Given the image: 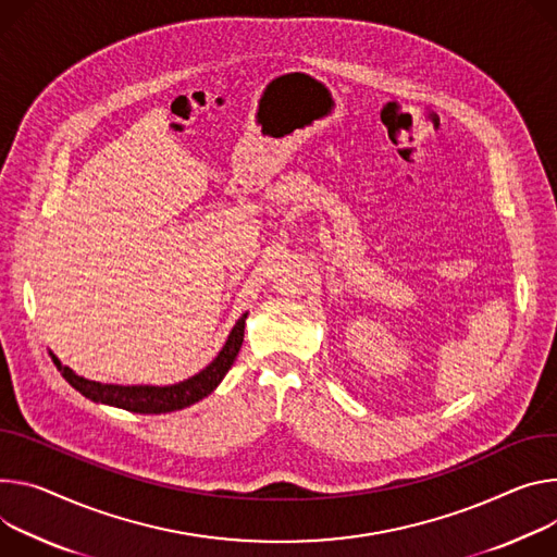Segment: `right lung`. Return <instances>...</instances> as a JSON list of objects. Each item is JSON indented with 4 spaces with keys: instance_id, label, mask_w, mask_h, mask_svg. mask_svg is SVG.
<instances>
[{
    "instance_id": "obj_1",
    "label": "right lung",
    "mask_w": 557,
    "mask_h": 557,
    "mask_svg": "<svg viewBox=\"0 0 557 557\" xmlns=\"http://www.w3.org/2000/svg\"><path fill=\"white\" fill-rule=\"evenodd\" d=\"M244 313L237 324L233 326L224 348L218 352V358L207 367L201 369L197 375L171 384V386H122V384H102V382H92L86 380L77 373H73L69 367H62V362L50 352L58 371L62 377L79 391L84 397L99 401V404H109V407H117L131 413H144V416H160V413H171L190 407V404L205 399L209 393L218 388V384L224 380L228 369L233 367L237 352L244 342V324H246Z\"/></svg>"
}]
</instances>
